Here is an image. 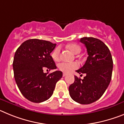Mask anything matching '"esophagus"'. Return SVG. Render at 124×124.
<instances>
[{"label": "esophagus", "mask_w": 124, "mask_h": 124, "mask_svg": "<svg viewBox=\"0 0 124 124\" xmlns=\"http://www.w3.org/2000/svg\"><path fill=\"white\" fill-rule=\"evenodd\" d=\"M67 75V73H63V76H66Z\"/></svg>", "instance_id": "1"}]
</instances>
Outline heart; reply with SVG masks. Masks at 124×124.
I'll list each match as a JSON object with an SVG mask.
<instances>
[{
	"label": "heart",
	"instance_id": "obj_1",
	"mask_svg": "<svg viewBox=\"0 0 124 124\" xmlns=\"http://www.w3.org/2000/svg\"><path fill=\"white\" fill-rule=\"evenodd\" d=\"M67 48L70 50L73 53L75 54H79L81 51V48L76 43H71L67 45ZM60 51L61 49L60 47H57L53 50L51 53V57L54 61H57L60 60ZM79 67L78 63L76 62H73V63H61L58 64V68L61 71L66 73L71 72L73 70H76Z\"/></svg>",
	"mask_w": 124,
	"mask_h": 124
}]
</instances>
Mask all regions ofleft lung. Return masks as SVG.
Instances as JSON below:
<instances>
[{
	"label": "left lung",
	"instance_id": "obj_1",
	"mask_svg": "<svg viewBox=\"0 0 124 124\" xmlns=\"http://www.w3.org/2000/svg\"><path fill=\"white\" fill-rule=\"evenodd\" d=\"M88 54L83 67L76 71L86 74L84 79L75 76L74 82L69 87L70 95L76 102L89 104L96 101L106 91L112 78L113 61L108 47L101 40L93 37H83ZM82 75V74H81Z\"/></svg>",
	"mask_w": 124,
	"mask_h": 124
}]
</instances>
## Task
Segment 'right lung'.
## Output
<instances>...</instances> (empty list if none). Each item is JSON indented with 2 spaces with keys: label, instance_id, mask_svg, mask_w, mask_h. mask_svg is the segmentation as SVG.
Segmentation results:
<instances>
[{
  "label": "right lung",
  "instance_id": "add662e5",
  "mask_svg": "<svg viewBox=\"0 0 124 124\" xmlns=\"http://www.w3.org/2000/svg\"><path fill=\"white\" fill-rule=\"evenodd\" d=\"M56 44L39 39L24 41L15 53L13 68L15 80L23 96L33 102L45 101L52 96L63 73H45L43 68L56 69L50 53Z\"/></svg>",
  "mask_w": 124,
  "mask_h": 124
}]
</instances>
